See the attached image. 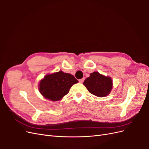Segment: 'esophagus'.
<instances>
[{"label": "esophagus", "mask_w": 149, "mask_h": 149, "mask_svg": "<svg viewBox=\"0 0 149 149\" xmlns=\"http://www.w3.org/2000/svg\"><path fill=\"white\" fill-rule=\"evenodd\" d=\"M84 81V78H82V79H79V82L80 83H83Z\"/></svg>", "instance_id": "esophagus-1"}]
</instances>
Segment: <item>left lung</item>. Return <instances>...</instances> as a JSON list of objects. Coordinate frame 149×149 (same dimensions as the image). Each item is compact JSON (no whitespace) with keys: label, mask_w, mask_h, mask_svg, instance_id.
I'll use <instances>...</instances> for the list:
<instances>
[{"label":"left lung","mask_w":149,"mask_h":149,"mask_svg":"<svg viewBox=\"0 0 149 149\" xmlns=\"http://www.w3.org/2000/svg\"><path fill=\"white\" fill-rule=\"evenodd\" d=\"M83 84L90 93L97 97L107 96L112 88V79L97 71L90 74L89 77L84 80Z\"/></svg>","instance_id":"8db88e82"}]
</instances>
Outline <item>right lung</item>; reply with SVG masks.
I'll return each instance as SVG.
<instances>
[{"instance_id":"1","label":"right lung","mask_w":149,"mask_h":149,"mask_svg":"<svg viewBox=\"0 0 149 149\" xmlns=\"http://www.w3.org/2000/svg\"><path fill=\"white\" fill-rule=\"evenodd\" d=\"M78 81L73 75L60 71L45 76L39 83V91L45 98L52 101L61 100Z\"/></svg>"}]
</instances>
